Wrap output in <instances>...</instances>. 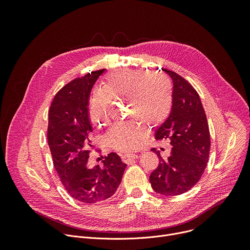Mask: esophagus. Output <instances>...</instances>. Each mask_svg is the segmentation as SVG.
<instances>
[{
    "mask_svg": "<svg viewBox=\"0 0 250 250\" xmlns=\"http://www.w3.org/2000/svg\"><path fill=\"white\" fill-rule=\"evenodd\" d=\"M136 158H137V155H136V154H130V153H128V154H124V155H122V160H123V162H125V163H127L128 161L133 160V159H136Z\"/></svg>",
    "mask_w": 250,
    "mask_h": 250,
    "instance_id": "34e87169",
    "label": "esophagus"
}]
</instances>
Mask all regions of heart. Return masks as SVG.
Masks as SVG:
<instances>
[{
  "label": "heart",
  "mask_w": 250,
  "mask_h": 250,
  "mask_svg": "<svg viewBox=\"0 0 250 250\" xmlns=\"http://www.w3.org/2000/svg\"><path fill=\"white\" fill-rule=\"evenodd\" d=\"M125 99L130 103L131 120L115 124L106 133L114 148L122 151L136 149L147 135L145 125L158 126L169 117L173 106V88L163 73H149L144 69L122 68L104 77L102 88L96 90L89 104L91 122L103 126L109 120L112 100Z\"/></svg>",
  "instance_id": "b5f03b06"
}]
</instances>
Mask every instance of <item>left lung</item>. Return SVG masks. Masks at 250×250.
<instances>
[{"mask_svg":"<svg viewBox=\"0 0 250 250\" xmlns=\"http://www.w3.org/2000/svg\"><path fill=\"white\" fill-rule=\"evenodd\" d=\"M173 81V106L157 128L158 140L169 139L171 155L164 160L155 148L159 163L150 174L152 189L161 195L177 196L192 189L206 169L210 134L205 110L195 88L174 71L163 69Z\"/></svg>","mask_w":250,"mask_h":250,"instance_id":"obj_1","label":"left lung"}]
</instances>
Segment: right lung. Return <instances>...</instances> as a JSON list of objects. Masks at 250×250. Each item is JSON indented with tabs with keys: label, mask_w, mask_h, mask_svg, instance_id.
I'll return each mask as SVG.
<instances>
[{
	"label": "right lung",
	"mask_w": 250,
	"mask_h": 250,
	"mask_svg": "<svg viewBox=\"0 0 250 250\" xmlns=\"http://www.w3.org/2000/svg\"><path fill=\"white\" fill-rule=\"evenodd\" d=\"M104 69L93 71L65 85L54 96L48 115L47 140L53 165L68 194L85 204H95L112 197L119 188L125 164L111 152L103 167H88L90 136L89 97Z\"/></svg>",
	"instance_id": "1"
}]
</instances>
